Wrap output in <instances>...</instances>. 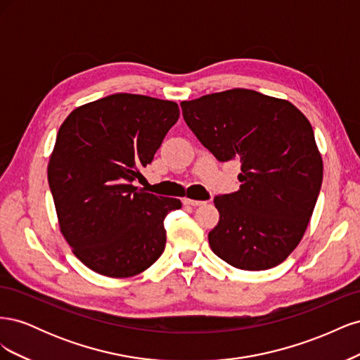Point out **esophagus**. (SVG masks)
Segmentation results:
<instances>
[{
	"label": "esophagus",
	"mask_w": 360,
	"mask_h": 360,
	"mask_svg": "<svg viewBox=\"0 0 360 360\" xmlns=\"http://www.w3.org/2000/svg\"><path fill=\"white\" fill-rule=\"evenodd\" d=\"M183 204H184V205L198 207V205H202V204H204V201H198V200H191V198H183Z\"/></svg>",
	"instance_id": "obj_1"
}]
</instances>
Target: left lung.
Wrapping results in <instances>:
<instances>
[{
    "mask_svg": "<svg viewBox=\"0 0 360 360\" xmlns=\"http://www.w3.org/2000/svg\"><path fill=\"white\" fill-rule=\"evenodd\" d=\"M183 118L221 160H240V189L217 195L213 252L242 270L281 264L317 202L323 160L308 118L288 101L234 89L181 102Z\"/></svg>",
    "mask_w": 360,
    "mask_h": 360,
    "instance_id": "1",
    "label": "left lung"
}]
</instances>
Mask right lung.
Returning <instances> with one entry per match:
<instances>
[{"mask_svg":"<svg viewBox=\"0 0 360 360\" xmlns=\"http://www.w3.org/2000/svg\"><path fill=\"white\" fill-rule=\"evenodd\" d=\"M179 115L176 102L117 93L76 108L61 124L49 188L64 238L96 274L135 276L165 249L163 221L181 202L135 183Z\"/></svg>","mask_w":360,"mask_h":360,"instance_id":"obj_1","label":"right lung"}]
</instances>
